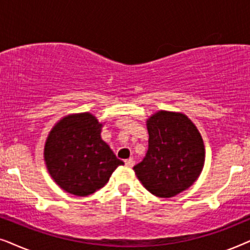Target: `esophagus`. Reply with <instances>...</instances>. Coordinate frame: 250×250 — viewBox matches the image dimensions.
<instances>
[{
  "instance_id": "1",
  "label": "esophagus",
  "mask_w": 250,
  "mask_h": 250,
  "mask_svg": "<svg viewBox=\"0 0 250 250\" xmlns=\"http://www.w3.org/2000/svg\"><path fill=\"white\" fill-rule=\"evenodd\" d=\"M134 160H133L132 158H129V159H126L125 160V165H126V167H129V168H131V167H133L134 166Z\"/></svg>"
}]
</instances>
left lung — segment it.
Listing matches in <instances>:
<instances>
[{
  "label": "left lung",
  "mask_w": 250,
  "mask_h": 250,
  "mask_svg": "<svg viewBox=\"0 0 250 250\" xmlns=\"http://www.w3.org/2000/svg\"><path fill=\"white\" fill-rule=\"evenodd\" d=\"M146 128L148 151L133 169L150 193L172 198L199 177L205 164L203 138L182 112L157 111L146 119Z\"/></svg>",
  "instance_id": "obj_1"
}]
</instances>
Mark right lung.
Returning <instances> with one entry per match:
<instances>
[{"label":"right lung","mask_w":250,"mask_h":250,"mask_svg":"<svg viewBox=\"0 0 250 250\" xmlns=\"http://www.w3.org/2000/svg\"><path fill=\"white\" fill-rule=\"evenodd\" d=\"M104 124L90 112L64 116L44 145V162L52 180L66 192L86 197L105 186L124 165L101 139Z\"/></svg>","instance_id":"add662e5"}]
</instances>
